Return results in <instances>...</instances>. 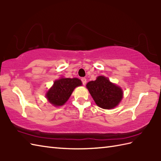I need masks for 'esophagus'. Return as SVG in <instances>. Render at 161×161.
<instances>
[{
	"label": "esophagus",
	"mask_w": 161,
	"mask_h": 161,
	"mask_svg": "<svg viewBox=\"0 0 161 161\" xmlns=\"http://www.w3.org/2000/svg\"><path fill=\"white\" fill-rule=\"evenodd\" d=\"M81 82H82V84H83V85H85L86 84V79L85 78V77H82L81 78Z\"/></svg>",
	"instance_id": "esophagus-1"
}]
</instances>
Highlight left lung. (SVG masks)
<instances>
[{"label":"left lung","mask_w":161,"mask_h":161,"mask_svg":"<svg viewBox=\"0 0 161 161\" xmlns=\"http://www.w3.org/2000/svg\"><path fill=\"white\" fill-rule=\"evenodd\" d=\"M86 87L95 103L102 108L115 107L122 98L121 88L104 76H99L96 80L89 81Z\"/></svg>","instance_id":"1"}]
</instances>
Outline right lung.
Masks as SVG:
<instances>
[{
	"mask_svg": "<svg viewBox=\"0 0 161 161\" xmlns=\"http://www.w3.org/2000/svg\"><path fill=\"white\" fill-rule=\"evenodd\" d=\"M77 78H61L54 82L53 87L47 92L46 97L51 104L58 107L66 103L75 88L81 85Z\"/></svg>",
	"mask_w": 161,
	"mask_h": 161,
	"instance_id": "right-lung-1",
	"label": "right lung"
}]
</instances>
